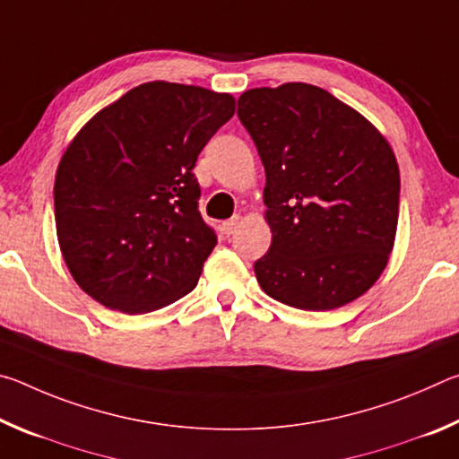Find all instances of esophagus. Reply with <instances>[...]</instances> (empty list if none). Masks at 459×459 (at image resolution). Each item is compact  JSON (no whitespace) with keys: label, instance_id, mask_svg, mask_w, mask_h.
<instances>
[{"label":"esophagus","instance_id":"esophagus-1","mask_svg":"<svg viewBox=\"0 0 459 459\" xmlns=\"http://www.w3.org/2000/svg\"><path fill=\"white\" fill-rule=\"evenodd\" d=\"M238 227H240V216L235 214V216H232V219L222 222V232H224V235H227V237H230V235H235Z\"/></svg>","mask_w":459,"mask_h":459}]
</instances>
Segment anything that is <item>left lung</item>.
<instances>
[{"label":"left lung","instance_id":"obj_1","mask_svg":"<svg viewBox=\"0 0 459 459\" xmlns=\"http://www.w3.org/2000/svg\"><path fill=\"white\" fill-rule=\"evenodd\" d=\"M237 115L265 168L271 247L255 263L261 290L325 312L383 273L399 221V166L383 134L328 91L306 82L238 97Z\"/></svg>","mask_w":459,"mask_h":459}]
</instances>
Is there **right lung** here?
<instances>
[{"label":"right lung","instance_id":"obj_1","mask_svg":"<svg viewBox=\"0 0 459 459\" xmlns=\"http://www.w3.org/2000/svg\"><path fill=\"white\" fill-rule=\"evenodd\" d=\"M235 115V97L143 82L92 117L62 153L54 216L84 293L135 316L190 293L216 235L198 212V153Z\"/></svg>","mask_w":459,"mask_h":459}]
</instances>
